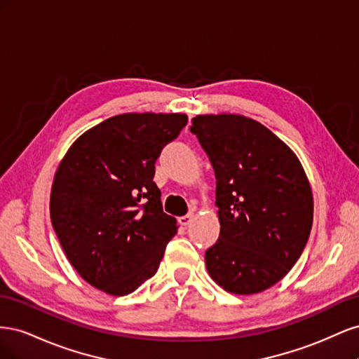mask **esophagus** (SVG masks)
I'll return each instance as SVG.
<instances>
[{"instance_id":"1","label":"esophagus","mask_w":359,"mask_h":359,"mask_svg":"<svg viewBox=\"0 0 359 359\" xmlns=\"http://www.w3.org/2000/svg\"><path fill=\"white\" fill-rule=\"evenodd\" d=\"M191 222H193V214H186V215H182L178 219V223L181 226H189Z\"/></svg>"}]
</instances>
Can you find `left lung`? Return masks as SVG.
Masks as SVG:
<instances>
[{
    "mask_svg": "<svg viewBox=\"0 0 359 359\" xmlns=\"http://www.w3.org/2000/svg\"><path fill=\"white\" fill-rule=\"evenodd\" d=\"M196 135L215 173L219 240L206 269L238 295L262 292L283 278L306 247L313 194L299 160L265 126L241 115H198Z\"/></svg>",
    "mask_w": 359,
    "mask_h": 359,
    "instance_id": "8db88e82",
    "label": "left lung"
}]
</instances>
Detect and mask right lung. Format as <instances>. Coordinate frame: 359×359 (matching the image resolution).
<instances>
[{
	"label": "right lung",
	"instance_id": "add662e5",
	"mask_svg": "<svg viewBox=\"0 0 359 359\" xmlns=\"http://www.w3.org/2000/svg\"><path fill=\"white\" fill-rule=\"evenodd\" d=\"M184 114H123L83 133L55 173L50 220L81 277L128 295L153 277L177 220L153 181L161 149L187 124Z\"/></svg>",
	"mask_w": 359,
	"mask_h": 359
}]
</instances>
